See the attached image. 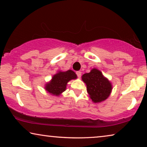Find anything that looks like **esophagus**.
Masks as SVG:
<instances>
[{"label":"esophagus","mask_w":147,"mask_h":147,"mask_svg":"<svg viewBox=\"0 0 147 147\" xmlns=\"http://www.w3.org/2000/svg\"><path fill=\"white\" fill-rule=\"evenodd\" d=\"M76 74H77V76H78V78H81V71H77Z\"/></svg>","instance_id":"34e87169"}]
</instances>
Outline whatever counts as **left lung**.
Returning a JSON list of instances; mask_svg holds the SVG:
<instances>
[{"instance_id":"obj_1","label":"left lung","mask_w":147,"mask_h":147,"mask_svg":"<svg viewBox=\"0 0 147 147\" xmlns=\"http://www.w3.org/2000/svg\"><path fill=\"white\" fill-rule=\"evenodd\" d=\"M82 80L86 83L87 91L94 102H102L109 96L112 91L111 83L97 69L83 74Z\"/></svg>"}]
</instances>
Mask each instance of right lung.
<instances>
[{
	"label": "right lung",
	"mask_w": 147,
	"mask_h": 147,
	"mask_svg": "<svg viewBox=\"0 0 147 147\" xmlns=\"http://www.w3.org/2000/svg\"><path fill=\"white\" fill-rule=\"evenodd\" d=\"M76 78L75 72L70 69L66 71H59L53 76L50 83H47L45 89L52 94L58 96L66 90V85L69 81Z\"/></svg>",
	"instance_id": "obj_1"
}]
</instances>
